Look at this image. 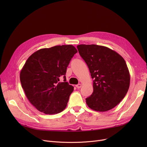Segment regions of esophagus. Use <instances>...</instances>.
Listing matches in <instances>:
<instances>
[{
  "instance_id": "34e87169",
  "label": "esophagus",
  "mask_w": 147,
  "mask_h": 147,
  "mask_svg": "<svg viewBox=\"0 0 147 147\" xmlns=\"http://www.w3.org/2000/svg\"><path fill=\"white\" fill-rule=\"evenodd\" d=\"M82 84H80V83H79V84H77V85H76V88H78V89H80V88L82 87Z\"/></svg>"
}]
</instances>
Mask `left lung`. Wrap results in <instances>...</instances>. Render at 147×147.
Returning <instances> with one entry per match:
<instances>
[{
    "label": "left lung",
    "instance_id": "1",
    "mask_svg": "<svg viewBox=\"0 0 147 147\" xmlns=\"http://www.w3.org/2000/svg\"><path fill=\"white\" fill-rule=\"evenodd\" d=\"M77 48L94 79L92 94L86 99L92 110L109 111L124 98L130 85V74L123 58L114 51L96 45Z\"/></svg>",
    "mask_w": 147,
    "mask_h": 147
}]
</instances>
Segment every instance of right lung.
Segmentation results:
<instances>
[{"label": "right lung", "mask_w": 147, "mask_h": 147, "mask_svg": "<svg viewBox=\"0 0 147 147\" xmlns=\"http://www.w3.org/2000/svg\"><path fill=\"white\" fill-rule=\"evenodd\" d=\"M77 52L73 45L55 46L38 50L27 59L20 81L28 101L37 110L54 114L65 109L74 87L66 82L65 75Z\"/></svg>", "instance_id": "add662e5"}]
</instances>
